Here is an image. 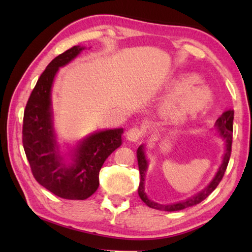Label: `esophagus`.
<instances>
[{
    "instance_id": "34e87169",
    "label": "esophagus",
    "mask_w": 252,
    "mask_h": 252,
    "mask_svg": "<svg viewBox=\"0 0 252 252\" xmlns=\"http://www.w3.org/2000/svg\"><path fill=\"white\" fill-rule=\"evenodd\" d=\"M144 134V130L143 129H140V127H131L126 131V139L129 140V141L132 142H135L138 141V140L141 138V136Z\"/></svg>"
}]
</instances>
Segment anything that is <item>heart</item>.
<instances>
[{
  "instance_id": "obj_1",
  "label": "heart",
  "mask_w": 252,
  "mask_h": 252,
  "mask_svg": "<svg viewBox=\"0 0 252 252\" xmlns=\"http://www.w3.org/2000/svg\"><path fill=\"white\" fill-rule=\"evenodd\" d=\"M197 75H188L179 81L177 87L182 90L168 102L167 109L173 118H186L206 109L212 100V93L206 85L194 84Z\"/></svg>"
}]
</instances>
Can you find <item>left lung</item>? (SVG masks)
Segmentation results:
<instances>
[{
  "label": "left lung",
  "mask_w": 252,
  "mask_h": 252,
  "mask_svg": "<svg viewBox=\"0 0 252 252\" xmlns=\"http://www.w3.org/2000/svg\"><path fill=\"white\" fill-rule=\"evenodd\" d=\"M233 114H234L233 110L225 111V112L222 113V116H221L216 122V129L218 131V134L224 140L225 149L222 157V163H221L218 171H217L215 178L212 179V181L209 183V185L204 188L202 191H200L199 193L192 195V197L188 198L187 200H183V201H179L177 203H171V204H161V203L152 201V200L148 198L146 191H144V178H146V172H147L149 162L146 157V151H144L143 144L138 148V150H136V158H138V164H139V171H140V185H139L138 193H139V197L141 198L142 201L146 203L148 207L157 209V210H162V211L183 210V209L195 206V204L203 201V200L206 199L217 187H218L220 181L222 180L225 169L228 167L230 156H231Z\"/></svg>",
  "instance_id": "8db88e82"
}]
</instances>
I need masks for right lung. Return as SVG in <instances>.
<instances>
[{"mask_svg":"<svg viewBox=\"0 0 252 252\" xmlns=\"http://www.w3.org/2000/svg\"><path fill=\"white\" fill-rule=\"evenodd\" d=\"M75 45L49 63L37 80L24 110L22 142L35 180L60 198L84 200L99 188V172L111 153L122 144L123 129L94 132L81 140L69 163L60 153L52 120L51 90L59 67L78 57Z\"/></svg>","mask_w":252,"mask_h":252,"instance_id":"1","label":"right lung"}]
</instances>
